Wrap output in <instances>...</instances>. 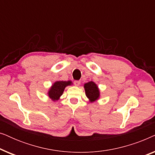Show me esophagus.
<instances>
[{"label": "esophagus", "mask_w": 155, "mask_h": 155, "mask_svg": "<svg viewBox=\"0 0 155 155\" xmlns=\"http://www.w3.org/2000/svg\"><path fill=\"white\" fill-rule=\"evenodd\" d=\"M74 84H75V86H79L80 84V80H75V81L74 82Z\"/></svg>", "instance_id": "34e87169"}]
</instances>
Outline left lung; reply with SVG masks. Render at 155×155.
<instances>
[{
	"label": "left lung",
	"instance_id": "8db88e82",
	"mask_svg": "<svg viewBox=\"0 0 155 155\" xmlns=\"http://www.w3.org/2000/svg\"><path fill=\"white\" fill-rule=\"evenodd\" d=\"M86 96L90 99V101L97 100L99 97V90L98 87L94 82L91 81L84 84Z\"/></svg>",
	"mask_w": 155,
	"mask_h": 155
}]
</instances>
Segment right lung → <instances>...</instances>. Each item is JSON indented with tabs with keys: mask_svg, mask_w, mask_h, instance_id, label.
<instances>
[{
	"mask_svg": "<svg viewBox=\"0 0 155 155\" xmlns=\"http://www.w3.org/2000/svg\"><path fill=\"white\" fill-rule=\"evenodd\" d=\"M72 84L71 81H56L50 88L48 92V97L53 101L58 100L64 91L65 87L71 85Z\"/></svg>",
	"mask_w": 155,
	"mask_h": 155,
	"instance_id": "right-lung-1",
	"label": "right lung"
}]
</instances>
